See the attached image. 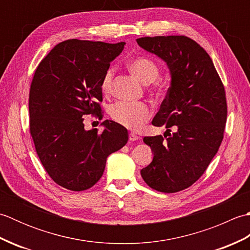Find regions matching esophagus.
Wrapping results in <instances>:
<instances>
[{
  "mask_svg": "<svg viewBox=\"0 0 250 250\" xmlns=\"http://www.w3.org/2000/svg\"><path fill=\"white\" fill-rule=\"evenodd\" d=\"M129 140L131 142H134V141H137V140H141V137L139 135H136L135 133H133V132H131V133L129 134Z\"/></svg>",
  "mask_w": 250,
  "mask_h": 250,
  "instance_id": "obj_1",
  "label": "esophagus"
}]
</instances>
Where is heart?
Masks as SVG:
<instances>
[{
    "mask_svg": "<svg viewBox=\"0 0 250 250\" xmlns=\"http://www.w3.org/2000/svg\"><path fill=\"white\" fill-rule=\"evenodd\" d=\"M129 70L144 83H152L156 92L161 93L166 90V83L158 81L160 75V67L158 63L149 57H137L128 63ZM115 68L108 67L104 73L101 82V89L103 93L108 94L113 87ZM109 115L113 120L121 125L132 130L141 129L144 122L151 116V108L144 102H125L119 101L110 106Z\"/></svg>",
    "mask_w": 250,
    "mask_h": 250,
    "instance_id": "1",
    "label": "heart"
}]
</instances>
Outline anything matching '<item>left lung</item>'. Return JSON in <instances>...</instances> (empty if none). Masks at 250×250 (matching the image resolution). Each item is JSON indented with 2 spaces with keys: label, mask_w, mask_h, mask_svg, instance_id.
Returning a JSON list of instances; mask_svg holds the SVG:
<instances>
[{
  "label": "left lung",
  "mask_w": 250,
  "mask_h": 250,
  "mask_svg": "<svg viewBox=\"0 0 250 250\" xmlns=\"http://www.w3.org/2000/svg\"><path fill=\"white\" fill-rule=\"evenodd\" d=\"M136 42L167 62L172 78L151 122L167 130L164 136L143 140L153 159L141 175L152 189L178 192L204 174L221 145L228 115L225 87L208 54L190 37L146 36Z\"/></svg>",
  "instance_id": "1"
}]
</instances>
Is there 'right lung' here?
I'll list each match as a JSON object with an SVG mask.
<instances>
[{
	"label": "right lung",
	"mask_w": 250,
	"mask_h": 250,
	"mask_svg": "<svg viewBox=\"0 0 250 250\" xmlns=\"http://www.w3.org/2000/svg\"><path fill=\"white\" fill-rule=\"evenodd\" d=\"M125 42L67 40L37 66L29 94L30 133L46 172L72 191L91 188L102 177L106 159L128 142V131L105 120L103 131H86L83 117L102 119L101 82Z\"/></svg>",
	"instance_id": "add662e5"
}]
</instances>
